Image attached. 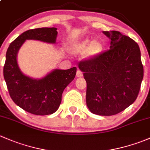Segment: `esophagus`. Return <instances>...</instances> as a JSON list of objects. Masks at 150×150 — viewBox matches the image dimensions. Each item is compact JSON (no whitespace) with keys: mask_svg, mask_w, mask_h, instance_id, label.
Masks as SVG:
<instances>
[{"mask_svg":"<svg viewBox=\"0 0 150 150\" xmlns=\"http://www.w3.org/2000/svg\"><path fill=\"white\" fill-rule=\"evenodd\" d=\"M83 72H81V70H78V71H77L76 76L78 77V78H81V77L83 76Z\"/></svg>","mask_w":150,"mask_h":150,"instance_id":"obj_1","label":"esophagus"}]
</instances>
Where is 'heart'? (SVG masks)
I'll use <instances>...</instances> for the list:
<instances>
[{"label": "heart", "instance_id": "b5f03b06", "mask_svg": "<svg viewBox=\"0 0 150 150\" xmlns=\"http://www.w3.org/2000/svg\"><path fill=\"white\" fill-rule=\"evenodd\" d=\"M104 43L100 40L92 41L89 38L76 41L69 47V51L74 54H81L85 52V57L94 59L100 56L104 51Z\"/></svg>", "mask_w": 150, "mask_h": 150}]
</instances>
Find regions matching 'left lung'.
Returning <instances> with one entry per match:
<instances>
[{
    "mask_svg": "<svg viewBox=\"0 0 150 150\" xmlns=\"http://www.w3.org/2000/svg\"><path fill=\"white\" fill-rule=\"evenodd\" d=\"M111 40L110 49L80 62L87 83L86 104L99 115H116L135 102L144 76L139 45L118 31H104Z\"/></svg>",
    "mask_w": 150,
    "mask_h": 150,
    "instance_id": "obj_1",
    "label": "left lung"
}]
</instances>
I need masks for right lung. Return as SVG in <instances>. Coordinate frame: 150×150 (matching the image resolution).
I'll use <instances>...</instances> for the list:
<instances>
[{"instance_id": "add662e5", "label": "right lung", "mask_w": 150, "mask_h": 150, "mask_svg": "<svg viewBox=\"0 0 150 150\" xmlns=\"http://www.w3.org/2000/svg\"><path fill=\"white\" fill-rule=\"evenodd\" d=\"M57 29L43 28L29 30L10 44L6 55L4 77L11 98L25 111L37 115L55 112L62 102L64 88L75 78L76 67L54 69L41 79H33L21 72L17 64V53L26 40H38L55 43Z\"/></svg>"}]
</instances>
